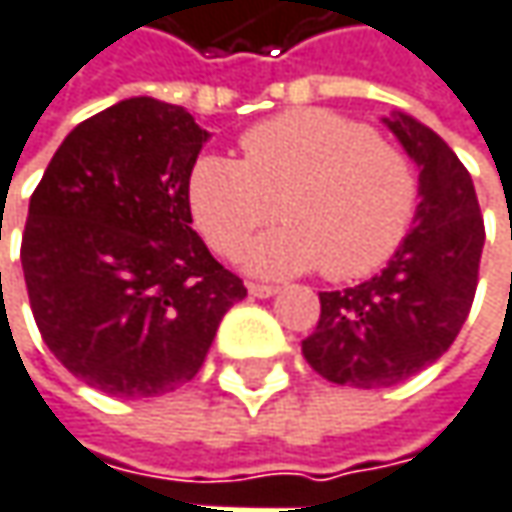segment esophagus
I'll use <instances>...</instances> for the list:
<instances>
[{
	"instance_id": "esophagus-1",
	"label": "esophagus",
	"mask_w": 512,
	"mask_h": 512,
	"mask_svg": "<svg viewBox=\"0 0 512 512\" xmlns=\"http://www.w3.org/2000/svg\"><path fill=\"white\" fill-rule=\"evenodd\" d=\"M247 291H250L253 297H274L279 288H276V285H265V282H250Z\"/></svg>"
}]
</instances>
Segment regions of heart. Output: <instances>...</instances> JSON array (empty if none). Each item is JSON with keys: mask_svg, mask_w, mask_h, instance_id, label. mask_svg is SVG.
<instances>
[{"mask_svg": "<svg viewBox=\"0 0 512 512\" xmlns=\"http://www.w3.org/2000/svg\"><path fill=\"white\" fill-rule=\"evenodd\" d=\"M244 160L206 154L189 174L203 238L238 256L262 227L282 230L247 250L250 271L285 276L317 268L329 279L379 271L405 241L420 180L379 133L332 110H291L241 136Z\"/></svg>", "mask_w": 512, "mask_h": 512, "instance_id": "b5f03b06", "label": "heart"}]
</instances>
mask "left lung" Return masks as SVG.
Wrapping results in <instances>:
<instances>
[{"label":"left lung","mask_w":512,"mask_h":512,"mask_svg":"<svg viewBox=\"0 0 512 512\" xmlns=\"http://www.w3.org/2000/svg\"><path fill=\"white\" fill-rule=\"evenodd\" d=\"M405 151L420 165L414 230L382 274L320 291L317 329L303 355L326 382L390 387L417 376L455 344L463 329L484 250V215L466 165L411 116L387 119Z\"/></svg>","instance_id":"left-lung-1"}]
</instances>
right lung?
Wrapping results in <instances>:
<instances>
[{
    "mask_svg": "<svg viewBox=\"0 0 512 512\" xmlns=\"http://www.w3.org/2000/svg\"><path fill=\"white\" fill-rule=\"evenodd\" d=\"M206 130L157 98L90 116L55 151L22 233V274L55 358L107 396L192 382L221 317L247 297L192 230Z\"/></svg>",
    "mask_w": 512,
    "mask_h": 512,
    "instance_id": "1",
    "label": "right lung"
}]
</instances>
